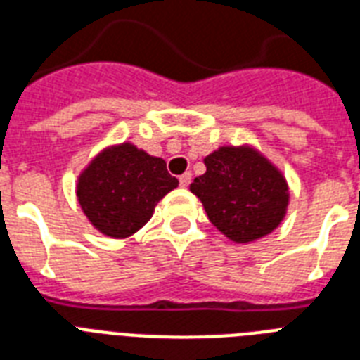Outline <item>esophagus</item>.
I'll list each match as a JSON object with an SVG mask.
<instances>
[{
  "label": "esophagus",
  "mask_w": 360,
  "mask_h": 360,
  "mask_svg": "<svg viewBox=\"0 0 360 360\" xmlns=\"http://www.w3.org/2000/svg\"><path fill=\"white\" fill-rule=\"evenodd\" d=\"M191 181H192V174H191V172H186V174H183L179 177V185L185 188V186L191 185Z\"/></svg>",
  "instance_id": "34e87169"
}]
</instances>
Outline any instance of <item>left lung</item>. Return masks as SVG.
I'll return each instance as SVG.
<instances>
[{
    "label": "left lung",
    "mask_w": 360,
    "mask_h": 360,
    "mask_svg": "<svg viewBox=\"0 0 360 360\" xmlns=\"http://www.w3.org/2000/svg\"><path fill=\"white\" fill-rule=\"evenodd\" d=\"M191 183L211 224L234 243H253L283 223L290 202L283 172L249 143L223 145Z\"/></svg>",
    "instance_id": "1"
}]
</instances>
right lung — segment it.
<instances>
[{"label": "right lung", "mask_w": 360, "mask_h": 360, "mask_svg": "<svg viewBox=\"0 0 360 360\" xmlns=\"http://www.w3.org/2000/svg\"><path fill=\"white\" fill-rule=\"evenodd\" d=\"M177 185L162 158L124 141L107 145L84 166L75 192L98 232L124 240L149 223L156 204Z\"/></svg>", "instance_id": "add662e5"}]
</instances>
